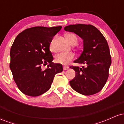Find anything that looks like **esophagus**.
<instances>
[{"instance_id":"esophagus-1","label":"esophagus","mask_w":124,"mask_h":124,"mask_svg":"<svg viewBox=\"0 0 124 124\" xmlns=\"http://www.w3.org/2000/svg\"><path fill=\"white\" fill-rule=\"evenodd\" d=\"M69 66H63V70H68V69H69Z\"/></svg>"}]
</instances>
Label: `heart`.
Masks as SVG:
<instances>
[{
    "label": "heart",
    "instance_id": "heart-1",
    "mask_svg": "<svg viewBox=\"0 0 124 124\" xmlns=\"http://www.w3.org/2000/svg\"><path fill=\"white\" fill-rule=\"evenodd\" d=\"M66 37L71 44H76L78 42V37L76 35L73 33L68 34L66 35ZM54 41H55V38L52 39L49 44V49L52 52L55 51ZM74 58H75V55L72 52H60L55 55V60L57 63L62 64V65H66L70 61L73 60Z\"/></svg>",
    "mask_w": 124,
    "mask_h": 124
}]
</instances>
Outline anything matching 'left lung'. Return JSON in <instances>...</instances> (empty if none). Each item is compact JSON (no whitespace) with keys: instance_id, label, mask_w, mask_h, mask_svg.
I'll return each instance as SVG.
<instances>
[{"instance_id":"1","label":"left lung","mask_w":124,"mask_h":124,"mask_svg":"<svg viewBox=\"0 0 124 124\" xmlns=\"http://www.w3.org/2000/svg\"><path fill=\"white\" fill-rule=\"evenodd\" d=\"M64 30L79 35L83 40V49L75 63L85 67L70 66L76 75L69 82L70 86L85 96L94 94L101 90L108 78L111 64L110 52L106 38L96 27L90 24H73Z\"/></svg>"}]
</instances>
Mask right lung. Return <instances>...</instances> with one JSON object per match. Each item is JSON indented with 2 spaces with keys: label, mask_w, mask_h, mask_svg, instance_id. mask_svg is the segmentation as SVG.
I'll return each instance as SVG.
<instances>
[{
  "label": "right lung",
  "mask_w": 124,
  "mask_h": 124,
  "mask_svg": "<svg viewBox=\"0 0 124 124\" xmlns=\"http://www.w3.org/2000/svg\"><path fill=\"white\" fill-rule=\"evenodd\" d=\"M61 26L34 27L25 30L15 38L10 49V68L20 90L25 95L36 97L51 88L56 73L63 71L62 65L52 62L49 51L52 38ZM48 63L47 68L42 69Z\"/></svg>",
  "instance_id": "right-lung-1"
}]
</instances>
